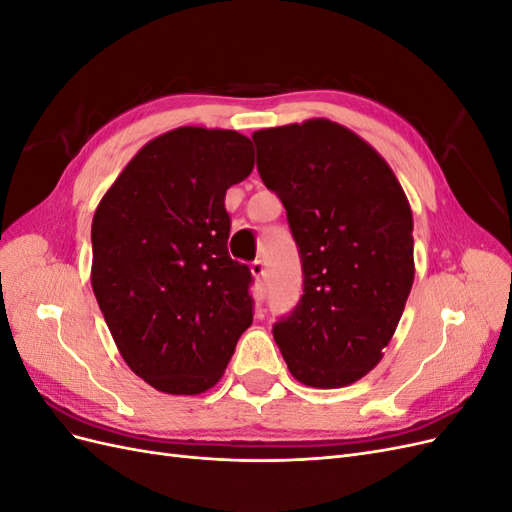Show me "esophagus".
Instances as JSON below:
<instances>
[{"mask_svg":"<svg viewBox=\"0 0 512 512\" xmlns=\"http://www.w3.org/2000/svg\"><path fill=\"white\" fill-rule=\"evenodd\" d=\"M252 275L256 277V280L262 284L267 280V265H265V260H254L252 262Z\"/></svg>","mask_w":512,"mask_h":512,"instance_id":"obj_1","label":"esophagus"}]
</instances>
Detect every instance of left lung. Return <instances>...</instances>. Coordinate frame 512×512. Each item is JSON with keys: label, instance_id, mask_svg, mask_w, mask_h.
Returning a JSON list of instances; mask_svg holds the SVG:
<instances>
[{"label": "left lung", "instance_id": "obj_1", "mask_svg": "<svg viewBox=\"0 0 512 512\" xmlns=\"http://www.w3.org/2000/svg\"><path fill=\"white\" fill-rule=\"evenodd\" d=\"M252 138L303 265V297L275 322V344L299 382L348 386L380 363L404 314L414 282L410 203L380 153L335 121Z\"/></svg>", "mask_w": 512, "mask_h": 512}]
</instances>
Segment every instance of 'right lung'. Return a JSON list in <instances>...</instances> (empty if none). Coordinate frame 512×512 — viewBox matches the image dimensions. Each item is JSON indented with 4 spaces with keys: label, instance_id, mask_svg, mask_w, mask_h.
Masks as SVG:
<instances>
[{
    "label": "right lung",
    "instance_id": "obj_1",
    "mask_svg": "<svg viewBox=\"0 0 512 512\" xmlns=\"http://www.w3.org/2000/svg\"><path fill=\"white\" fill-rule=\"evenodd\" d=\"M252 170L247 136L183 126L138 151L96 209L91 288L123 361L156 391H209L252 324V271L228 256L224 207Z\"/></svg>",
    "mask_w": 512,
    "mask_h": 512
}]
</instances>
